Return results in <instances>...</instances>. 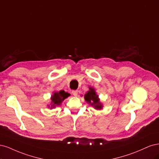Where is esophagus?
<instances>
[{
  "label": "esophagus",
  "instance_id": "34e87169",
  "mask_svg": "<svg viewBox=\"0 0 159 159\" xmlns=\"http://www.w3.org/2000/svg\"><path fill=\"white\" fill-rule=\"evenodd\" d=\"M72 94L75 96H76L78 94V90H73L72 91Z\"/></svg>",
  "mask_w": 159,
  "mask_h": 159
}]
</instances>
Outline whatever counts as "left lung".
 <instances>
[{"mask_svg": "<svg viewBox=\"0 0 159 159\" xmlns=\"http://www.w3.org/2000/svg\"><path fill=\"white\" fill-rule=\"evenodd\" d=\"M89 89L90 90L87 92V93L84 94V100L87 103L93 106L95 109L101 110L103 106L100 102L98 96L96 94L95 90L93 88L89 87Z\"/></svg>", "mask_w": 159, "mask_h": 159, "instance_id": "obj_1", "label": "left lung"}]
</instances>
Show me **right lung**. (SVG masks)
<instances>
[{"label":"right lung","instance_id":"add662e5","mask_svg":"<svg viewBox=\"0 0 159 159\" xmlns=\"http://www.w3.org/2000/svg\"><path fill=\"white\" fill-rule=\"evenodd\" d=\"M70 96L68 93H65L64 90H60L59 92H55L52 96V102H51V108H54L56 106H59L62 102Z\"/></svg>","mask_w":159,"mask_h":159}]
</instances>
